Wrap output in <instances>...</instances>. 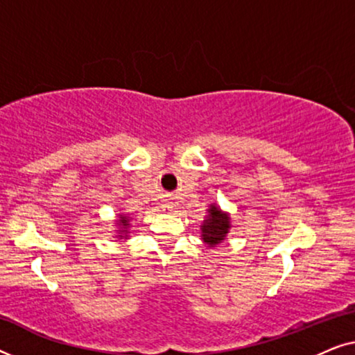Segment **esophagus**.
<instances>
[{
	"mask_svg": "<svg viewBox=\"0 0 355 355\" xmlns=\"http://www.w3.org/2000/svg\"><path fill=\"white\" fill-rule=\"evenodd\" d=\"M163 210H173V202H166V203H164Z\"/></svg>",
	"mask_w": 355,
	"mask_h": 355,
	"instance_id": "34e87169",
	"label": "esophagus"
}]
</instances>
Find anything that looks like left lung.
<instances>
[{
    "mask_svg": "<svg viewBox=\"0 0 355 355\" xmlns=\"http://www.w3.org/2000/svg\"><path fill=\"white\" fill-rule=\"evenodd\" d=\"M231 215L227 211H223L220 205L211 203L207 210V216L203 220L202 230V241L207 247L220 245L226 236L230 234L231 230Z\"/></svg>",
    "mask_w": 355,
    "mask_h": 355,
    "instance_id": "8db88e82",
    "label": "left lung"
}]
</instances>
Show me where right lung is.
Here are the masks:
<instances>
[{"mask_svg": "<svg viewBox=\"0 0 355 355\" xmlns=\"http://www.w3.org/2000/svg\"><path fill=\"white\" fill-rule=\"evenodd\" d=\"M130 221H132V218L125 215V213H119L118 216H116V234L114 237H118V239H129V230H130Z\"/></svg>", "mask_w": 355, "mask_h": 355, "instance_id": "1", "label": "right lung"}]
</instances>
